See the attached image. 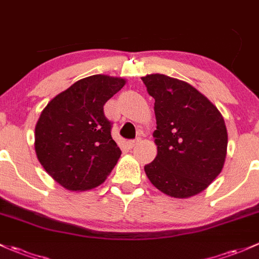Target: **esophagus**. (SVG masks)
Listing matches in <instances>:
<instances>
[{
    "instance_id": "1",
    "label": "esophagus",
    "mask_w": 259,
    "mask_h": 259,
    "mask_svg": "<svg viewBox=\"0 0 259 259\" xmlns=\"http://www.w3.org/2000/svg\"><path fill=\"white\" fill-rule=\"evenodd\" d=\"M140 142H141L140 138H137V140H133V141H128L127 142V146H128L130 148H135L136 146H138V144H140Z\"/></svg>"
}]
</instances>
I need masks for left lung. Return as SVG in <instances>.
I'll return each mask as SVG.
<instances>
[{"instance_id": "obj_1", "label": "left lung", "mask_w": 259, "mask_h": 259, "mask_svg": "<svg viewBox=\"0 0 259 259\" xmlns=\"http://www.w3.org/2000/svg\"><path fill=\"white\" fill-rule=\"evenodd\" d=\"M154 99L157 157L144 166L147 177L169 196L201 193L224 168L227 130L220 111L188 82L163 74L142 77Z\"/></svg>"}]
</instances>
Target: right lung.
Instances as JSON below:
<instances>
[{
	"label": "right lung",
	"mask_w": 259,
	"mask_h": 259,
	"mask_svg": "<svg viewBox=\"0 0 259 259\" xmlns=\"http://www.w3.org/2000/svg\"><path fill=\"white\" fill-rule=\"evenodd\" d=\"M124 84L121 77L93 75L55 96L41 111L35 153L47 173L68 190L102 184L121 157L104 105Z\"/></svg>",
	"instance_id": "obj_1"
}]
</instances>
